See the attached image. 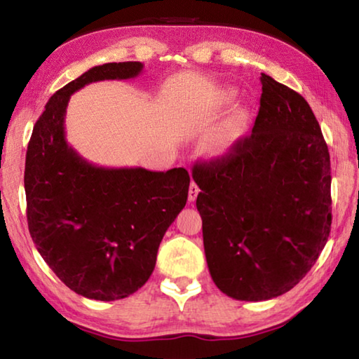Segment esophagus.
I'll use <instances>...</instances> for the list:
<instances>
[{
  "instance_id": "esophagus-1",
  "label": "esophagus",
  "mask_w": 359,
  "mask_h": 359,
  "mask_svg": "<svg viewBox=\"0 0 359 359\" xmlns=\"http://www.w3.org/2000/svg\"><path fill=\"white\" fill-rule=\"evenodd\" d=\"M198 193H199V188H198V185L194 184V182H191V184H190V188H188V201L193 203L194 199H196Z\"/></svg>"
}]
</instances>
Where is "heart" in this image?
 <instances>
[{
	"instance_id": "heart-1",
	"label": "heart",
	"mask_w": 359,
	"mask_h": 359,
	"mask_svg": "<svg viewBox=\"0 0 359 359\" xmlns=\"http://www.w3.org/2000/svg\"><path fill=\"white\" fill-rule=\"evenodd\" d=\"M234 93L231 90H226L222 95L223 102H229L233 100ZM248 126V114L245 109H234L226 118H224L220 125L217 126L215 131L205 139L204 147L214 156H224L229 155L238 144L242 141V137L245 136Z\"/></svg>"
}]
</instances>
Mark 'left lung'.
<instances>
[{"label": "left lung", "instance_id": "obj_1", "mask_svg": "<svg viewBox=\"0 0 359 359\" xmlns=\"http://www.w3.org/2000/svg\"><path fill=\"white\" fill-rule=\"evenodd\" d=\"M253 130L229 155L196 163L212 280L239 301H267L299 283L331 231V161L309 102L261 74Z\"/></svg>", "mask_w": 359, "mask_h": 359}]
</instances>
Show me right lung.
I'll return each instance as SVG.
<instances>
[{
  "label": "right lung",
  "instance_id": "1",
  "mask_svg": "<svg viewBox=\"0 0 359 359\" xmlns=\"http://www.w3.org/2000/svg\"><path fill=\"white\" fill-rule=\"evenodd\" d=\"M142 63H106L65 85L28 142L27 220L36 248L66 287L96 301L123 299L149 280L166 229L185 208L184 168H101L68 145L65 115L87 83L141 74Z\"/></svg>",
  "mask_w": 359,
  "mask_h": 359
}]
</instances>
